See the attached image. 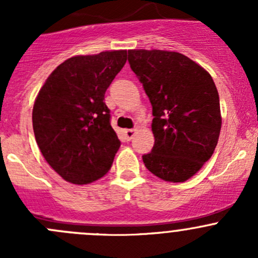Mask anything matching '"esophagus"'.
<instances>
[{"label": "esophagus", "instance_id": "1", "mask_svg": "<svg viewBox=\"0 0 258 258\" xmlns=\"http://www.w3.org/2000/svg\"><path fill=\"white\" fill-rule=\"evenodd\" d=\"M137 134V130L136 128H132V130H124L123 131V135H124V139L127 140V141H130L131 139H134L135 135Z\"/></svg>", "mask_w": 258, "mask_h": 258}]
</instances>
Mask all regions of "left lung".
<instances>
[{
  "mask_svg": "<svg viewBox=\"0 0 258 258\" xmlns=\"http://www.w3.org/2000/svg\"><path fill=\"white\" fill-rule=\"evenodd\" d=\"M132 71L152 105V151L142 156L150 172L184 182L209 161L220 137V97L204 67L178 52L128 49Z\"/></svg>",
  "mask_w": 258,
  "mask_h": 258,
  "instance_id": "8db88e82",
  "label": "left lung"
}]
</instances>
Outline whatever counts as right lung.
I'll use <instances>...</instances> for the list:
<instances>
[{"mask_svg": "<svg viewBox=\"0 0 258 258\" xmlns=\"http://www.w3.org/2000/svg\"><path fill=\"white\" fill-rule=\"evenodd\" d=\"M127 61L126 49L74 56L54 69L32 110L35 139L64 181L87 184L111 168L121 142L105 93Z\"/></svg>", "mask_w": 258, "mask_h": 258, "instance_id": "add662e5", "label": "right lung"}]
</instances>
